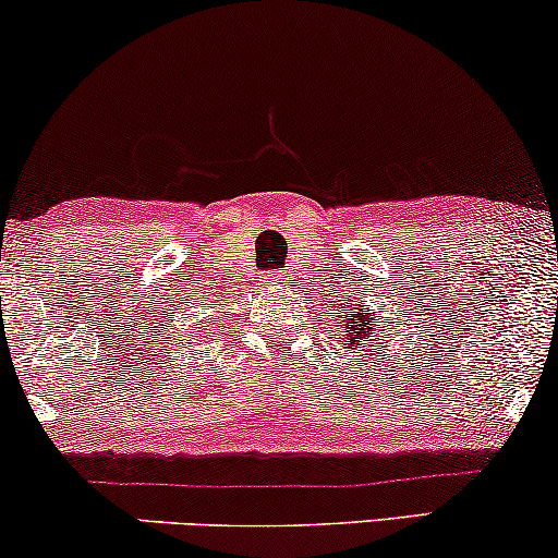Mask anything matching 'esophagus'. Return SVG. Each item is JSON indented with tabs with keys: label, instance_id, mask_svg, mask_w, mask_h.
I'll list each match as a JSON object with an SVG mask.
<instances>
[{
	"label": "esophagus",
	"instance_id": "esophagus-1",
	"mask_svg": "<svg viewBox=\"0 0 558 558\" xmlns=\"http://www.w3.org/2000/svg\"><path fill=\"white\" fill-rule=\"evenodd\" d=\"M274 281H277V279H274Z\"/></svg>",
	"mask_w": 558,
	"mask_h": 558
}]
</instances>
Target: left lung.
<instances>
[{
  "label": "left lung",
  "instance_id": "1",
  "mask_svg": "<svg viewBox=\"0 0 558 558\" xmlns=\"http://www.w3.org/2000/svg\"><path fill=\"white\" fill-rule=\"evenodd\" d=\"M357 312L355 315H350L348 319H345V332H348V338H345V345L348 348H353L355 350V345L360 342L361 339H365L368 342V338H376V335H373V327H371V319H373V312L365 307V304H357L355 307ZM340 315V312H338ZM378 340V338H376ZM363 348H365V343H361Z\"/></svg>",
  "mask_w": 558,
  "mask_h": 558
}]
</instances>
